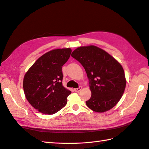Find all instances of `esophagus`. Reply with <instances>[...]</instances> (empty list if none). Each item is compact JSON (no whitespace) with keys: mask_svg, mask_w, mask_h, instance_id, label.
<instances>
[{"mask_svg":"<svg viewBox=\"0 0 149 149\" xmlns=\"http://www.w3.org/2000/svg\"><path fill=\"white\" fill-rule=\"evenodd\" d=\"M81 89H82V87L79 86V87L77 88H74V91H75V92H79V91H81Z\"/></svg>","mask_w":149,"mask_h":149,"instance_id":"1","label":"esophagus"}]
</instances>
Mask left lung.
<instances>
[{
    "label": "left lung",
    "mask_w": 149,
    "mask_h": 149,
    "mask_svg": "<svg viewBox=\"0 0 149 149\" xmlns=\"http://www.w3.org/2000/svg\"><path fill=\"white\" fill-rule=\"evenodd\" d=\"M71 56L83 65L89 79L91 96L86 106L98 113L116 106L126 85L122 65L105 50L94 45L78 47Z\"/></svg>",
    "instance_id": "obj_1"
}]
</instances>
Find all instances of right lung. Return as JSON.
Returning <instances> with one entry per match:
<instances>
[{
	"mask_svg": "<svg viewBox=\"0 0 149 149\" xmlns=\"http://www.w3.org/2000/svg\"><path fill=\"white\" fill-rule=\"evenodd\" d=\"M72 50L54 49L38 59L25 74L24 93L28 102L40 113L52 115L67 103L71 91L63 86L62 66Z\"/></svg>",
	"mask_w": 149,
	"mask_h": 149,
	"instance_id": "right-lung-1",
	"label": "right lung"
}]
</instances>
